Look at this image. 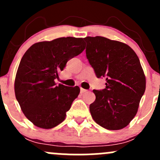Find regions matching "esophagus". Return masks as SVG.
<instances>
[{"mask_svg": "<svg viewBox=\"0 0 160 160\" xmlns=\"http://www.w3.org/2000/svg\"><path fill=\"white\" fill-rule=\"evenodd\" d=\"M86 92H87V90H86V89H82V88H80V92H81V93Z\"/></svg>", "mask_w": 160, "mask_h": 160, "instance_id": "34e87169", "label": "esophagus"}]
</instances>
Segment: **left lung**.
Returning <instances> with one entry per match:
<instances>
[{
    "label": "left lung",
    "mask_w": 160,
    "mask_h": 160,
    "mask_svg": "<svg viewBox=\"0 0 160 160\" xmlns=\"http://www.w3.org/2000/svg\"><path fill=\"white\" fill-rule=\"evenodd\" d=\"M86 57L97 78H106L105 89L93 90L89 105L96 123L109 130L122 129L136 115L146 88L138 57L129 46L104 37H86Z\"/></svg>",
    "instance_id": "1"
}]
</instances>
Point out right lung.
<instances>
[{
	"mask_svg": "<svg viewBox=\"0 0 160 160\" xmlns=\"http://www.w3.org/2000/svg\"><path fill=\"white\" fill-rule=\"evenodd\" d=\"M82 38L72 37L34 43L25 52L16 72V98L34 126L52 128L63 122L80 88L56 86L55 79L71 58L85 49Z\"/></svg>",
	"mask_w": 160,
	"mask_h": 160,
	"instance_id": "obj_1",
	"label": "right lung"
}]
</instances>
